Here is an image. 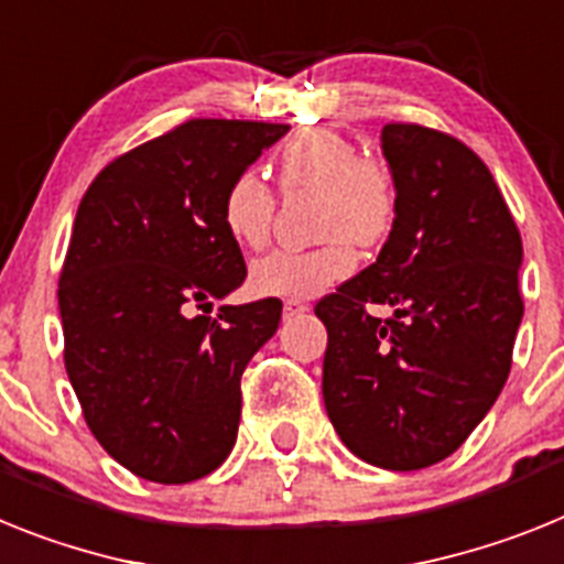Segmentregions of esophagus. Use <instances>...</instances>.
Instances as JSON below:
<instances>
[{
  "instance_id": "esophagus-1",
  "label": "esophagus",
  "mask_w": 564,
  "mask_h": 564,
  "mask_svg": "<svg viewBox=\"0 0 564 564\" xmlns=\"http://www.w3.org/2000/svg\"><path fill=\"white\" fill-rule=\"evenodd\" d=\"M303 312H310V303H303V301L283 303V317H286V321H292V317H301Z\"/></svg>"
}]
</instances>
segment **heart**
Listing matches in <instances>:
<instances>
[{
  "label": "heart",
  "instance_id": "1",
  "mask_svg": "<svg viewBox=\"0 0 564 564\" xmlns=\"http://www.w3.org/2000/svg\"><path fill=\"white\" fill-rule=\"evenodd\" d=\"M281 189L315 193L312 249H275L249 269L254 295L303 301L351 275L357 247H377L398 218V184L380 159L360 155L357 144L337 130H312L281 153ZM275 221V193L254 170L235 175L224 189L221 224L238 247L261 249Z\"/></svg>",
  "mask_w": 564,
  "mask_h": 564
}]
</instances>
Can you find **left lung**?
<instances>
[{
	"instance_id": "left-lung-1",
	"label": "left lung",
	"mask_w": 564,
	"mask_h": 564,
	"mask_svg": "<svg viewBox=\"0 0 564 564\" xmlns=\"http://www.w3.org/2000/svg\"><path fill=\"white\" fill-rule=\"evenodd\" d=\"M398 218L377 261L321 297L323 403L351 454L417 471L454 454L511 371L522 238L486 161L423 124L383 127ZM369 305H389L375 318Z\"/></svg>"
}]
</instances>
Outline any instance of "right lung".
I'll use <instances>...</instances> for the list:
<instances>
[{
	"label": "right lung",
	"instance_id": "1",
	"mask_svg": "<svg viewBox=\"0 0 564 564\" xmlns=\"http://www.w3.org/2000/svg\"><path fill=\"white\" fill-rule=\"evenodd\" d=\"M286 130L189 119L112 159L78 204L58 275L65 369L93 437L135 477L181 486L232 452L241 375L283 303L207 315L247 278L221 198Z\"/></svg>",
	"mask_w": 564,
	"mask_h": 564
}]
</instances>
